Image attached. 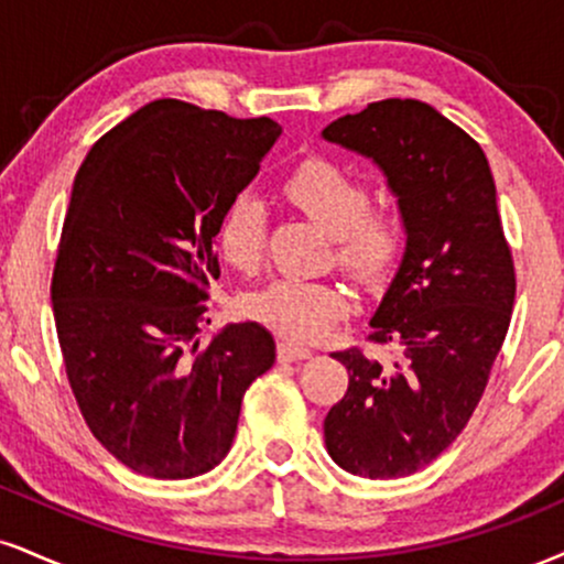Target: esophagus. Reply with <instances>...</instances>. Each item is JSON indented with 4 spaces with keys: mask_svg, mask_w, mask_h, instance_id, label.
<instances>
[{
    "mask_svg": "<svg viewBox=\"0 0 564 564\" xmlns=\"http://www.w3.org/2000/svg\"><path fill=\"white\" fill-rule=\"evenodd\" d=\"M312 355L310 347L294 341H278V359L281 362H296V359H307Z\"/></svg>",
    "mask_w": 564,
    "mask_h": 564,
    "instance_id": "obj_1",
    "label": "esophagus"
}]
</instances>
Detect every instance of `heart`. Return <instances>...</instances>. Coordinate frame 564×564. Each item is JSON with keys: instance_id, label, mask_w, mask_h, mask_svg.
I'll list each match as a JSON object with an SVG mask.
<instances>
[{"instance_id": "1", "label": "heart", "mask_w": 564, "mask_h": 564, "mask_svg": "<svg viewBox=\"0 0 564 564\" xmlns=\"http://www.w3.org/2000/svg\"><path fill=\"white\" fill-rule=\"evenodd\" d=\"M283 192L312 220L334 234L336 260L365 283H378L391 270L402 247V220L393 209L370 207V186L362 175L330 158H307L291 167ZM268 215L262 199L241 194L226 207L217 226L223 260L254 270L264 254ZM349 291L328 278H275L247 296L249 317L294 341H315L347 315Z\"/></svg>"}]
</instances>
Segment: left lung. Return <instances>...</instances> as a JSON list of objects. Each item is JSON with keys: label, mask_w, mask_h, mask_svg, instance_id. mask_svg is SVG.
Masks as SVG:
<instances>
[{"label": "left lung", "mask_w": 564, "mask_h": 564, "mask_svg": "<svg viewBox=\"0 0 564 564\" xmlns=\"http://www.w3.org/2000/svg\"><path fill=\"white\" fill-rule=\"evenodd\" d=\"M323 135L378 162L406 228L368 336L399 355L334 351L349 389L325 415V446L355 476H412L463 433L510 328L518 281L497 186L478 141L425 101H372Z\"/></svg>", "instance_id": "8db88e82"}]
</instances>
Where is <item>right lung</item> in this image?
Returning <instances> with one entry per match:
<instances>
[{
	"label": "right lung",
	"instance_id": "right-lung-1",
	"mask_svg": "<svg viewBox=\"0 0 564 564\" xmlns=\"http://www.w3.org/2000/svg\"><path fill=\"white\" fill-rule=\"evenodd\" d=\"M281 126L181 99L149 101L107 131L76 175L52 310L80 415L141 476L194 478L226 457L241 399L275 362L262 325L202 347L215 236Z\"/></svg>",
	"mask_w": 564,
	"mask_h": 564
}]
</instances>
